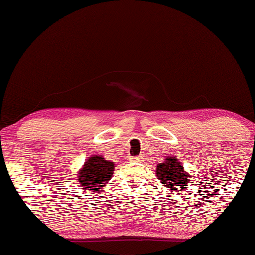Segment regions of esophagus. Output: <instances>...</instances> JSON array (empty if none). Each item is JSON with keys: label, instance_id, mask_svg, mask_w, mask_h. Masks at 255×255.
<instances>
[{"label": "esophagus", "instance_id": "esophagus-1", "mask_svg": "<svg viewBox=\"0 0 255 255\" xmlns=\"http://www.w3.org/2000/svg\"><path fill=\"white\" fill-rule=\"evenodd\" d=\"M140 159H141V156H131L130 158V160L131 161H140Z\"/></svg>", "mask_w": 255, "mask_h": 255}]
</instances>
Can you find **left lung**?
Wrapping results in <instances>:
<instances>
[{
    "mask_svg": "<svg viewBox=\"0 0 255 255\" xmlns=\"http://www.w3.org/2000/svg\"><path fill=\"white\" fill-rule=\"evenodd\" d=\"M156 177L163 186L176 190L177 188L184 189L189 186V175L184 173L183 166L175 158H166L165 162L156 166Z\"/></svg>",
    "mask_w": 255,
    "mask_h": 255,
    "instance_id": "8db88e82",
    "label": "left lung"
}]
</instances>
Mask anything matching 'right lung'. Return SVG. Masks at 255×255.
Here are the masks:
<instances>
[{
  "label": "right lung",
  "mask_w": 255,
  "mask_h": 255,
  "mask_svg": "<svg viewBox=\"0 0 255 255\" xmlns=\"http://www.w3.org/2000/svg\"><path fill=\"white\" fill-rule=\"evenodd\" d=\"M114 162L100 155H93L87 160L79 173V182L85 189L99 190L111 179L114 174Z\"/></svg>",
  "instance_id": "add662e5"
}]
</instances>
